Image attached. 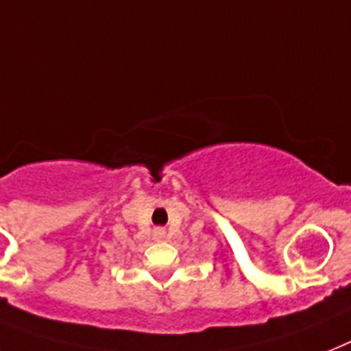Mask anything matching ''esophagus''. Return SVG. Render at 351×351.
<instances>
[{"instance_id": "esophagus-1", "label": "esophagus", "mask_w": 351, "mask_h": 351, "mask_svg": "<svg viewBox=\"0 0 351 351\" xmlns=\"http://www.w3.org/2000/svg\"><path fill=\"white\" fill-rule=\"evenodd\" d=\"M153 234H155L156 240H162V238H164V234H166V230L162 229V227H156V229L153 230Z\"/></svg>"}]
</instances>
